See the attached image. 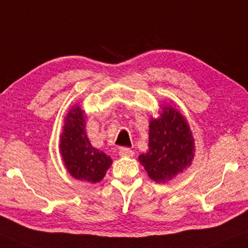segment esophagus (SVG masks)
<instances>
[{
	"label": "esophagus",
	"instance_id": "1",
	"mask_svg": "<svg viewBox=\"0 0 248 248\" xmlns=\"http://www.w3.org/2000/svg\"><path fill=\"white\" fill-rule=\"evenodd\" d=\"M119 155L121 156V157H132V156H134V152H132L130 148L123 147V148H120Z\"/></svg>",
	"mask_w": 248,
	"mask_h": 248
}]
</instances>
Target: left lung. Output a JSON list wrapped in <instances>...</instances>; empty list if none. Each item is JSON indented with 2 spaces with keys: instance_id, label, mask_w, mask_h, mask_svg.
<instances>
[{
  "instance_id": "8db88e82",
  "label": "left lung",
  "mask_w": 248,
  "mask_h": 248,
  "mask_svg": "<svg viewBox=\"0 0 248 248\" xmlns=\"http://www.w3.org/2000/svg\"><path fill=\"white\" fill-rule=\"evenodd\" d=\"M195 145L190 125L176 108L164 104L149 121L148 152L139 162L156 183H166L191 166Z\"/></svg>"
}]
</instances>
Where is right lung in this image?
Here are the masks:
<instances>
[{"instance_id": "add662e5", "label": "right lung", "mask_w": 248, "mask_h": 248, "mask_svg": "<svg viewBox=\"0 0 248 248\" xmlns=\"http://www.w3.org/2000/svg\"><path fill=\"white\" fill-rule=\"evenodd\" d=\"M85 120L83 107L74 104L68 110L59 138V153L65 169L75 180L95 184L106 175L112 159L91 145Z\"/></svg>"}]
</instances>
